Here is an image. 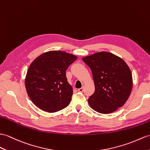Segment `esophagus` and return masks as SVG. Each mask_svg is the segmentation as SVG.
<instances>
[{
	"label": "esophagus",
	"instance_id": "34e87169",
	"mask_svg": "<svg viewBox=\"0 0 150 150\" xmlns=\"http://www.w3.org/2000/svg\"><path fill=\"white\" fill-rule=\"evenodd\" d=\"M78 92H83V88L81 87V88H78Z\"/></svg>",
	"mask_w": 150,
	"mask_h": 150
}]
</instances>
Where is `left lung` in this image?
Listing matches in <instances>:
<instances>
[{"instance_id": "8db88e82", "label": "left lung", "mask_w": 150, "mask_h": 150, "mask_svg": "<svg viewBox=\"0 0 150 150\" xmlns=\"http://www.w3.org/2000/svg\"><path fill=\"white\" fill-rule=\"evenodd\" d=\"M92 72L95 92L88 103L96 111L109 114L123 106L132 88V76L125 62L101 52L82 58Z\"/></svg>"}]
</instances>
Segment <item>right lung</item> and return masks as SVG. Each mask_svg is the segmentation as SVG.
<instances>
[{
    "label": "right lung",
    "mask_w": 150,
    "mask_h": 150,
    "mask_svg": "<svg viewBox=\"0 0 150 150\" xmlns=\"http://www.w3.org/2000/svg\"><path fill=\"white\" fill-rule=\"evenodd\" d=\"M77 58L62 51H50L32 62L25 83L28 96L36 106L48 112L68 106L73 90L65 72Z\"/></svg>",
    "instance_id": "right-lung-1"
}]
</instances>
